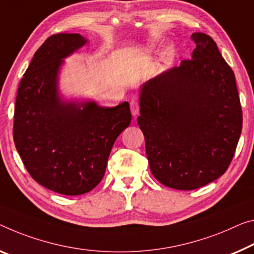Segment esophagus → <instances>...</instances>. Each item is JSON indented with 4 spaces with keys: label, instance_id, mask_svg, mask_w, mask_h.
Here are the masks:
<instances>
[{
    "label": "esophagus",
    "instance_id": "esophagus-1",
    "mask_svg": "<svg viewBox=\"0 0 254 254\" xmlns=\"http://www.w3.org/2000/svg\"><path fill=\"white\" fill-rule=\"evenodd\" d=\"M130 110L134 117H136L139 114V104L136 102V101H131L130 102Z\"/></svg>",
    "mask_w": 254,
    "mask_h": 254
}]
</instances>
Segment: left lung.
Masks as SVG:
<instances>
[{
	"label": "left lung",
	"instance_id": "8db88e82",
	"mask_svg": "<svg viewBox=\"0 0 254 254\" xmlns=\"http://www.w3.org/2000/svg\"><path fill=\"white\" fill-rule=\"evenodd\" d=\"M192 59L139 89L137 124L153 176L190 190L225 174L235 154L243 116L235 75L209 35L194 33Z\"/></svg>",
	"mask_w": 254,
	"mask_h": 254
}]
</instances>
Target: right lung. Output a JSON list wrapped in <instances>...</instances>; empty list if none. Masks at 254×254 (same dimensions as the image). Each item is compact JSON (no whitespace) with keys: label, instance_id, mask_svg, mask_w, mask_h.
Returning a JSON list of instances; mask_svg holds the SVG:
<instances>
[{"label":"right lung","instance_id":"obj_1","mask_svg":"<svg viewBox=\"0 0 254 254\" xmlns=\"http://www.w3.org/2000/svg\"><path fill=\"white\" fill-rule=\"evenodd\" d=\"M79 34L50 36L34 54L19 84L13 140L38 184L80 195L102 181L116 139L129 126V103L104 108L93 101L68 102L58 92L64 58L86 44Z\"/></svg>","mask_w":254,"mask_h":254}]
</instances>
